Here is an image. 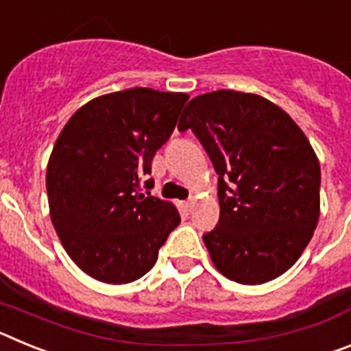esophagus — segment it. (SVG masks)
<instances>
[{
    "label": "esophagus",
    "instance_id": "esophagus-1",
    "mask_svg": "<svg viewBox=\"0 0 351 351\" xmlns=\"http://www.w3.org/2000/svg\"><path fill=\"white\" fill-rule=\"evenodd\" d=\"M193 206H195V198H190V200H186V202H184V209L188 210V213H191Z\"/></svg>",
    "mask_w": 351,
    "mask_h": 351
}]
</instances>
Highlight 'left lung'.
Masks as SVG:
<instances>
[{"label":"left lung","mask_w":351,"mask_h":351,"mask_svg":"<svg viewBox=\"0 0 351 351\" xmlns=\"http://www.w3.org/2000/svg\"><path fill=\"white\" fill-rule=\"evenodd\" d=\"M191 132L218 173L219 221L204 234L214 267L241 285L276 280L299 260L320 218V163L283 108L251 93L195 96Z\"/></svg>","instance_id":"1"}]
</instances>
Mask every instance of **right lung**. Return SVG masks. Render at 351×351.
Returning <instances> with one entry per match:
<instances>
[{
	"mask_svg": "<svg viewBox=\"0 0 351 351\" xmlns=\"http://www.w3.org/2000/svg\"><path fill=\"white\" fill-rule=\"evenodd\" d=\"M186 93L149 88L98 96L70 117L47 165L51 219L86 274L125 285L151 271L181 223L176 206L142 193L141 179L172 135ZM147 179L145 188H153Z\"/></svg>",
	"mask_w": 351,
	"mask_h": 351,
	"instance_id": "right-lung-1",
	"label": "right lung"
}]
</instances>
